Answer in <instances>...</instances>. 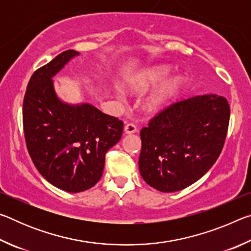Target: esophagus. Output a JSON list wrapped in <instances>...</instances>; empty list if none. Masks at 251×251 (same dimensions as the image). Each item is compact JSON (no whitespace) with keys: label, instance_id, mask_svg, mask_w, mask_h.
Instances as JSON below:
<instances>
[{"label":"esophagus","instance_id":"34e87169","mask_svg":"<svg viewBox=\"0 0 251 251\" xmlns=\"http://www.w3.org/2000/svg\"><path fill=\"white\" fill-rule=\"evenodd\" d=\"M124 131H125V134H134V133H136V131H137V127H136V125L129 123V124L125 125Z\"/></svg>","mask_w":251,"mask_h":251}]
</instances>
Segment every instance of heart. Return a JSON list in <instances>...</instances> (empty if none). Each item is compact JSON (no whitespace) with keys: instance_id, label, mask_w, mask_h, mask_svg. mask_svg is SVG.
<instances>
[{"instance_id":"obj_1","label":"heart","mask_w":251,"mask_h":251,"mask_svg":"<svg viewBox=\"0 0 251 251\" xmlns=\"http://www.w3.org/2000/svg\"><path fill=\"white\" fill-rule=\"evenodd\" d=\"M168 74V67L157 66L150 71L144 72L127 84V88L134 94H142V93L150 90L156 84L161 82ZM182 86V79L179 76H175L165 83L159 90L146 100L144 107L148 113H157L163 110L165 107L176 99Z\"/></svg>"}]
</instances>
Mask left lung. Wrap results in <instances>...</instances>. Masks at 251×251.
Instances as JSON below:
<instances>
[{"label": "left lung", "mask_w": 251, "mask_h": 251, "mask_svg": "<svg viewBox=\"0 0 251 251\" xmlns=\"http://www.w3.org/2000/svg\"><path fill=\"white\" fill-rule=\"evenodd\" d=\"M229 117L227 100L216 94L190 97L161 110L141 130L143 179L163 193L201 179L222 152Z\"/></svg>", "instance_id": "1"}]
</instances>
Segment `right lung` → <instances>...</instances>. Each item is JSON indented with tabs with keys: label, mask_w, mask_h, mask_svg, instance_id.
<instances>
[{
	"label": "right lung",
	"mask_w": 251,
	"mask_h": 251,
	"mask_svg": "<svg viewBox=\"0 0 251 251\" xmlns=\"http://www.w3.org/2000/svg\"><path fill=\"white\" fill-rule=\"evenodd\" d=\"M78 55L65 50L34 72L23 100L28 154L46 180L69 193L97 184L106 152L120 142L124 127L118 118L91 104L72 105L58 99L53 77Z\"/></svg>",
	"instance_id": "obj_1"
}]
</instances>
